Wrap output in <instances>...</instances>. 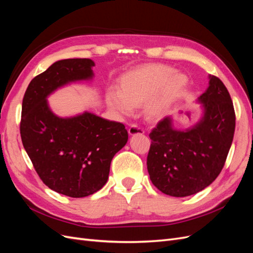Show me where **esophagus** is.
Here are the masks:
<instances>
[{
	"label": "esophagus",
	"instance_id": "esophagus-1",
	"mask_svg": "<svg viewBox=\"0 0 253 253\" xmlns=\"http://www.w3.org/2000/svg\"><path fill=\"white\" fill-rule=\"evenodd\" d=\"M143 133H144L143 128L139 127L138 126H136V125H133V126H131L128 127V134L131 135V136L137 135V134H143Z\"/></svg>",
	"mask_w": 253,
	"mask_h": 253
}]
</instances>
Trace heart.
I'll list each match as a JSON object with an SVG mask.
<instances>
[{
	"label": "heart",
	"mask_w": 253,
	"mask_h": 253,
	"mask_svg": "<svg viewBox=\"0 0 253 253\" xmlns=\"http://www.w3.org/2000/svg\"><path fill=\"white\" fill-rule=\"evenodd\" d=\"M185 74L174 72L164 64H149L126 73L119 80V91L109 90V105L124 116L144 105V113L151 120L163 117L185 88Z\"/></svg>",
	"instance_id": "obj_1"
}]
</instances>
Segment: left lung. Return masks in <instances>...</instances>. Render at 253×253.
Wrapping results in <instances>:
<instances>
[{
    "label": "left lung",
    "mask_w": 253,
    "mask_h": 253,
    "mask_svg": "<svg viewBox=\"0 0 253 253\" xmlns=\"http://www.w3.org/2000/svg\"><path fill=\"white\" fill-rule=\"evenodd\" d=\"M203 109L200 121L177 129L167 116L152 129L147 159L150 179L163 193L185 197L215 180L233 140L235 113L229 91L215 76L197 99Z\"/></svg>",
    "instance_id": "left-lung-1"
}]
</instances>
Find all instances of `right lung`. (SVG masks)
I'll use <instances>...</instances> for the list:
<instances>
[{
    "label": "right lung",
    "instance_id": "add662e5",
    "mask_svg": "<svg viewBox=\"0 0 253 253\" xmlns=\"http://www.w3.org/2000/svg\"><path fill=\"white\" fill-rule=\"evenodd\" d=\"M94 61L65 59L38 75L25 91L20 125L24 149L49 189L70 197L94 194L108 181L111 162L127 142L126 126L93 113L53 114L47 97L67 84L91 80Z\"/></svg>",
    "mask_w": 253,
    "mask_h": 253
}]
</instances>
